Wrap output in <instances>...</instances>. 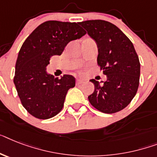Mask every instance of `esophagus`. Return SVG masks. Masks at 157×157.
Listing matches in <instances>:
<instances>
[{"label": "esophagus", "mask_w": 157, "mask_h": 157, "mask_svg": "<svg viewBox=\"0 0 157 157\" xmlns=\"http://www.w3.org/2000/svg\"><path fill=\"white\" fill-rule=\"evenodd\" d=\"M83 82H84V80L80 79V78H78V79L76 80V84H77V85H80V84L83 83Z\"/></svg>", "instance_id": "obj_1"}]
</instances>
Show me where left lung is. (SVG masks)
<instances>
[{
    "mask_svg": "<svg viewBox=\"0 0 157 157\" xmlns=\"http://www.w3.org/2000/svg\"><path fill=\"white\" fill-rule=\"evenodd\" d=\"M98 46L97 63L107 81L91 79L94 90L88 96L94 108L106 114L121 111L131 103L138 90L140 63L130 39L116 25L103 20L79 23Z\"/></svg>",
    "mask_w": 157,
    "mask_h": 157,
    "instance_id": "left-lung-1",
    "label": "left lung"
}]
</instances>
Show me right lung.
Masks as SVG:
<instances>
[{"mask_svg": "<svg viewBox=\"0 0 157 157\" xmlns=\"http://www.w3.org/2000/svg\"><path fill=\"white\" fill-rule=\"evenodd\" d=\"M86 32L75 22L47 21L36 28L21 47L13 82L23 107L33 117L47 120L62 111L67 93L75 86V78L48 75L50 58L61 55L71 41Z\"/></svg>", "mask_w": 157, "mask_h": 157, "instance_id": "right-lung-1", "label": "right lung"}]
</instances>
